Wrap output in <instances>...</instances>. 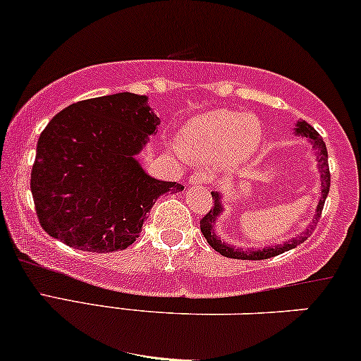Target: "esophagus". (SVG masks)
Listing matches in <instances>:
<instances>
[{
	"label": "esophagus",
	"instance_id": "obj_1",
	"mask_svg": "<svg viewBox=\"0 0 361 361\" xmlns=\"http://www.w3.org/2000/svg\"><path fill=\"white\" fill-rule=\"evenodd\" d=\"M210 182V176L207 172H195L189 177V184L192 185H205Z\"/></svg>",
	"mask_w": 361,
	"mask_h": 361
}]
</instances>
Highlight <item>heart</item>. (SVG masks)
<instances>
[{"mask_svg":"<svg viewBox=\"0 0 361 361\" xmlns=\"http://www.w3.org/2000/svg\"><path fill=\"white\" fill-rule=\"evenodd\" d=\"M262 142L260 123L254 116L212 109L194 116L182 126L177 144L184 156L231 169L254 157Z\"/></svg>","mask_w":361,"mask_h":361,"instance_id":"obj_1","label":"heart"}]
</instances>
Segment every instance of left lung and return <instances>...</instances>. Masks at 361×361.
<instances>
[{
    "label": "left lung",
    "instance_id": "1",
    "mask_svg": "<svg viewBox=\"0 0 361 361\" xmlns=\"http://www.w3.org/2000/svg\"><path fill=\"white\" fill-rule=\"evenodd\" d=\"M293 134L298 135V137H307L308 142L312 144L313 147L318 149L320 152V192H318V204L315 209V214H313L312 222L308 224L305 231H303L300 235H295L290 240H285L282 243H275V245H269L264 247V249H240V247L231 245V243L224 242L221 237L217 235L215 232V222L219 221V217L224 214V197L222 192L214 190L212 192V199H214V207L210 209V212L205 215V217L200 221V232L205 237V240L215 252L224 257H228V259H237V260H264V259H270V257L280 255L283 252H288L295 249L297 245H300L310 237V233L313 228H315V224L318 219H320L322 209H324L325 199L329 195L330 190V171H329V154H326V147L324 139L320 137V134L317 133L315 129L312 128L310 124H307L305 121H298L293 128Z\"/></svg>",
    "mask_w": 361,
    "mask_h": 361
}]
</instances>
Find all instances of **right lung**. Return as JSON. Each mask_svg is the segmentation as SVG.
<instances>
[{
    "mask_svg": "<svg viewBox=\"0 0 361 361\" xmlns=\"http://www.w3.org/2000/svg\"><path fill=\"white\" fill-rule=\"evenodd\" d=\"M147 99L133 92L92 97L49 121L31 172L36 214L48 235L84 252L124 250L156 200L184 190L154 179L135 157L161 124Z\"/></svg>",
    "mask_w": 361,
    "mask_h": 361,
    "instance_id": "1",
    "label": "right lung"
}]
</instances>
